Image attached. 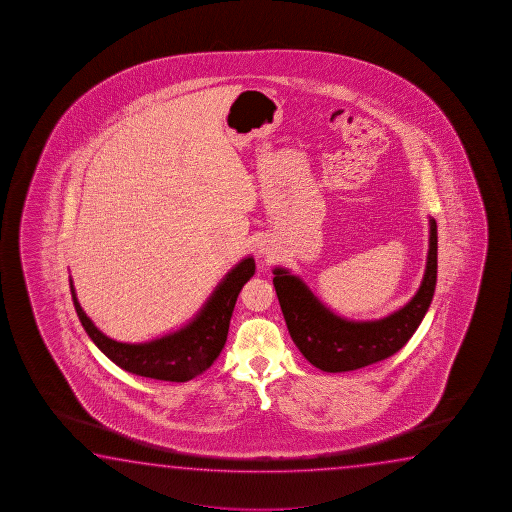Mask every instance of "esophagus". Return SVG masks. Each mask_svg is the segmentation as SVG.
Segmentation results:
<instances>
[{
    "label": "esophagus",
    "mask_w": 512,
    "mask_h": 512,
    "mask_svg": "<svg viewBox=\"0 0 512 512\" xmlns=\"http://www.w3.org/2000/svg\"><path fill=\"white\" fill-rule=\"evenodd\" d=\"M261 252H263V254H265V251H263V249H261Z\"/></svg>",
    "instance_id": "34e87169"
}]
</instances>
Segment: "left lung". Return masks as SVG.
I'll return each mask as SVG.
<instances>
[{
    "instance_id": "left-lung-1",
    "label": "left lung",
    "mask_w": 512,
    "mask_h": 512,
    "mask_svg": "<svg viewBox=\"0 0 512 512\" xmlns=\"http://www.w3.org/2000/svg\"><path fill=\"white\" fill-rule=\"evenodd\" d=\"M425 276L416 295L396 312L374 321L340 317L285 267H276L274 288L286 328L304 358L324 373H346L398 353L416 333L434 299L437 283V224L428 220Z\"/></svg>"
}]
</instances>
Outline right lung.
I'll list each match as a JSON object with an SVG mask.
<instances>
[{"mask_svg": "<svg viewBox=\"0 0 512 512\" xmlns=\"http://www.w3.org/2000/svg\"><path fill=\"white\" fill-rule=\"evenodd\" d=\"M256 263L252 256L238 261L215 286L199 312L179 330L148 342H118L98 330L78 303L70 276L71 299L89 338L111 362L123 371L163 382H188L208 371L226 346L229 322L234 304L243 285L254 276Z\"/></svg>", "mask_w": 512, "mask_h": 512, "instance_id": "right-lung-1", "label": "right lung"}]
</instances>
